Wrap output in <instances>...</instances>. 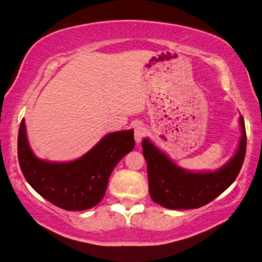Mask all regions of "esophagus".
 I'll return each mask as SVG.
<instances>
[{"instance_id": "34e87169", "label": "esophagus", "mask_w": 262, "mask_h": 262, "mask_svg": "<svg viewBox=\"0 0 262 262\" xmlns=\"http://www.w3.org/2000/svg\"><path fill=\"white\" fill-rule=\"evenodd\" d=\"M145 133H147V129H145V127L143 125H136L134 127V137L137 143H140L141 140L143 139Z\"/></svg>"}]
</instances>
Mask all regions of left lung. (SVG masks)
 <instances>
[{"mask_svg":"<svg viewBox=\"0 0 262 262\" xmlns=\"http://www.w3.org/2000/svg\"><path fill=\"white\" fill-rule=\"evenodd\" d=\"M242 137L234 156L220 170L189 172L171 161L148 139L142 141L147 161L149 193L154 202L168 209H195L211 202L236 180L246 154L244 118H239Z\"/></svg>","mask_w":262,"mask_h":262,"instance_id":"1","label":"left lung"}]
</instances>
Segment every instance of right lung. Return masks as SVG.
Returning a JSON list of instances; mask_svg holds the SVG:
<instances>
[{"mask_svg": "<svg viewBox=\"0 0 262 262\" xmlns=\"http://www.w3.org/2000/svg\"><path fill=\"white\" fill-rule=\"evenodd\" d=\"M134 147V130H121L104 136L76 161H41L30 148L24 119L17 142L19 166L26 181L43 199L66 210H85L98 205L113 168Z\"/></svg>", "mask_w": 262, "mask_h": 262, "instance_id": "1", "label": "right lung"}]
</instances>
